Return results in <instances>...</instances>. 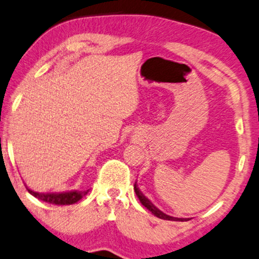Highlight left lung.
Segmentation results:
<instances>
[{
    "instance_id": "left-lung-1",
    "label": "left lung",
    "mask_w": 259,
    "mask_h": 259,
    "mask_svg": "<svg viewBox=\"0 0 259 259\" xmlns=\"http://www.w3.org/2000/svg\"><path fill=\"white\" fill-rule=\"evenodd\" d=\"M134 189H135V193H136V195H138V198L140 199V201H141V204L143 205V206L145 207H147L149 211H151L152 213L154 214V216H157L158 219H161V220H167V221H186L187 219H176V217H171V216H169V214H166V213H164V212H161V211L159 210V208L158 207H155L153 204H152L151 201L148 200L147 198L145 197V195L142 194V192L140 191L139 189V187H138V185H136V182H135V185H134Z\"/></svg>"
}]
</instances>
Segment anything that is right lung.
Listing matches in <instances>:
<instances>
[{
	"instance_id": "right-lung-1",
	"label": "right lung",
	"mask_w": 259,
	"mask_h": 259,
	"mask_svg": "<svg viewBox=\"0 0 259 259\" xmlns=\"http://www.w3.org/2000/svg\"><path fill=\"white\" fill-rule=\"evenodd\" d=\"M30 194L38 199V200L46 201L48 204L53 205H71L80 200L84 195L88 194V191H71V192H64V193H38L33 192L27 188Z\"/></svg>"
}]
</instances>
